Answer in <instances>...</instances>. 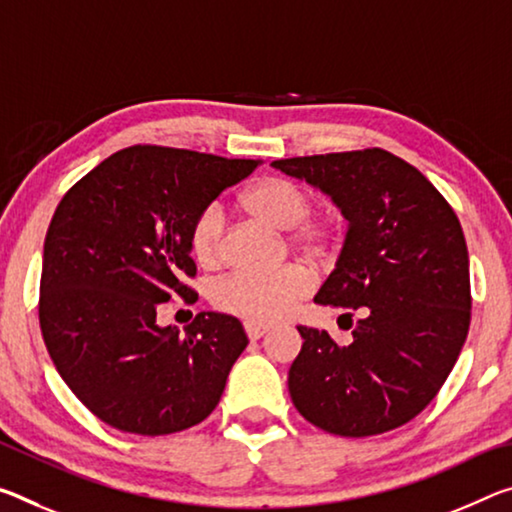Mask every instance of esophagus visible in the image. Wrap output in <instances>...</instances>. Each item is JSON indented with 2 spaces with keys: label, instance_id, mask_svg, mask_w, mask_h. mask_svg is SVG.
Instances as JSON below:
<instances>
[{
  "label": "esophagus",
  "instance_id": "1",
  "mask_svg": "<svg viewBox=\"0 0 512 512\" xmlns=\"http://www.w3.org/2000/svg\"><path fill=\"white\" fill-rule=\"evenodd\" d=\"M246 335H248V339H253V342H257V339H262L266 332H269V328L266 326H255V323H246Z\"/></svg>",
  "mask_w": 512,
  "mask_h": 512
}]
</instances>
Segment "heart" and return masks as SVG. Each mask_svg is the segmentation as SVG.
<instances>
[{"label": "heart", "mask_w": 512, "mask_h": 512, "mask_svg": "<svg viewBox=\"0 0 512 512\" xmlns=\"http://www.w3.org/2000/svg\"><path fill=\"white\" fill-rule=\"evenodd\" d=\"M241 207L278 230H287V243L310 262L326 264L337 255L342 227L330 216H312V196L285 177H262L241 193ZM189 250L205 271L221 269L227 259L225 218L209 205L189 227ZM312 291V275L305 266L289 264L271 273L237 271L216 282L212 303L216 310L239 316L255 326H269L294 310Z\"/></svg>", "instance_id": "1"}]
</instances>
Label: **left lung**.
I'll return each instance as SVG.
<instances>
[{
	"label": "left lung",
	"mask_w": 512,
	"mask_h": 512,
	"mask_svg": "<svg viewBox=\"0 0 512 512\" xmlns=\"http://www.w3.org/2000/svg\"><path fill=\"white\" fill-rule=\"evenodd\" d=\"M273 168L319 186L348 221L314 303L339 307L353 342L298 326L305 342L289 369L291 401L332 435L394 431L435 399L467 339L472 291L458 216L415 166L380 148L278 159Z\"/></svg>",
	"instance_id": "left-lung-1"
}]
</instances>
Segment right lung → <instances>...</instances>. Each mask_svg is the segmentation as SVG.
I'll use <instances>...</instances> for the list:
<instances>
[{"label": "right lung", "instance_id": "obj_1", "mask_svg": "<svg viewBox=\"0 0 512 512\" xmlns=\"http://www.w3.org/2000/svg\"><path fill=\"white\" fill-rule=\"evenodd\" d=\"M259 159L132 145L81 177L47 227L38 319L56 371L104 424L170 435L221 401L248 337L230 314L200 312L180 335L161 303L198 294L189 227Z\"/></svg>", "mask_w": 512, "mask_h": 512}]
</instances>
